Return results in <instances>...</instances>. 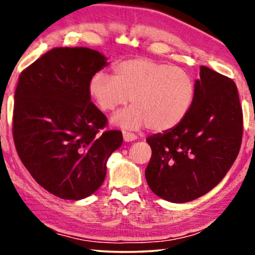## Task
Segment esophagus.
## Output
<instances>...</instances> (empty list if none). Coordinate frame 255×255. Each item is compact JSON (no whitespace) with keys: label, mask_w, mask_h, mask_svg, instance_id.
<instances>
[{"label":"esophagus","mask_w":255,"mask_h":255,"mask_svg":"<svg viewBox=\"0 0 255 255\" xmlns=\"http://www.w3.org/2000/svg\"><path fill=\"white\" fill-rule=\"evenodd\" d=\"M123 138H124V141H133L137 139V135L133 134V133H130V132H127L124 131L123 132Z\"/></svg>","instance_id":"obj_1"}]
</instances>
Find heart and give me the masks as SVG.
Returning a JSON list of instances; mask_svg holds the SVG:
<instances>
[{
	"label": "heart",
	"instance_id": "b5f03b06",
	"mask_svg": "<svg viewBox=\"0 0 255 255\" xmlns=\"http://www.w3.org/2000/svg\"><path fill=\"white\" fill-rule=\"evenodd\" d=\"M88 92L102 111L116 110L130 99L133 104L113 117L124 128L147 127L154 132L169 131L189 113L195 96L190 75L180 67L149 58H132L114 66V76L97 72Z\"/></svg>",
	"mask_w": 255,
	"mask_h": 255
}]
</instances>
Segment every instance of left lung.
Here are the masks:
<instances>
[{"label":"left lung","mask_w":255,"mask_h":255,"mask_svg":"<svg viewBox=\"0 0 255 255\" xmlns=\"http://www.w3.org/2000/svg\"><path fill=\"white\" fill-rule=\"evenodd\" d=\"M243 138V109L236 83L201 66L189 113L172 130L146 139L152 156L148 187L173 203L203 196L226 175Z\"/></svg>","instance_id":"8db88e82"}]
</instances>
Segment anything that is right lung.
<instances>
[{"mask_svg": "<svg viewBox=\"0 0 255 255\" xmlns=\"http://www.w3.org/2000/svg\"><path fill=\"white\" fill-rule=\"evenodd\" d=\"M87 47L52 48L20 73L12 135L19 159L44 189L64 200L90 196L102 186L107 161L121 147V131L100 133L108 120L88 92L107 66Z\"/></svg>", "mask_w": 255, "mask_h": 255, "instance_id": "right-lung-1", "label": "right lung"}]
</instances>
